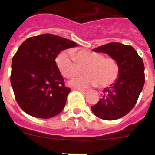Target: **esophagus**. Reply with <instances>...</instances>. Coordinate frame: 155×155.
<instances>
[{
	"label": "esophagus",
	"instance_id": "obj_1",
	"mask_svg": "<svg viewBox=\"0 0 155 155\" xmlns=\"http://www.w3.org/2000/svg\"><path fill=\"white\" fill-rule=\"evenodd\" d=\"M77 91H80V92H81L82 94H86V93L87 92V90L86 89H76Z\"/></svg>",
	"mask_w": 155,
	"mask_h": 155
}]
</instances>
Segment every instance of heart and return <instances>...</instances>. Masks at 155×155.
<instances>
[{
	"mask_svg": "<svg viewBox=\"0 0 155 155\" xmlns=\"http://www.w3.org/2000/svg\"><path fill=\"white\" fill-rule=\"evenodd\" d=\"M56 64L65 78H73L82 73L85 74L72 79L69 84L75 87L97 85L100 88L109 87L116 81L119 75L118 63L102 53L81 50L74 56L71 50H64L56 58Z\"/></svg>",
	"mask_w": 155,
	"mask_h": 155,
	"instance_id": "heart-1",
	"label": "heart"
}]
</instances>
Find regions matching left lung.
<instances>
[{
  "mask_svg": "<svg viewBox=\"0 0 155 155\" xmlns=\"http://www.w3.org/2000/svg\"><path fill=\"white\" fill-rule=\"evenodd\" d=\"M106 53L118 63V78L110 87H105L102 98L91 106L97 117L115 120L126 116L137 103L144 84V65L141 57L131 46L110 42L93 50Z\"/></svg>",
  "mask_w": 155,
  "mask_h": 155,
  "instance_id": "left-lung-1",
  "label": "left lung"
}]
</instances>
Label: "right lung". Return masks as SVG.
Segmentation results:
<instances>
[{"label": "right lung", "mask_w": 155, "mask_h": 155, "mask_svg": "<svg viewBox=\"0 0 155 155\" xmlns=\"http://www.w3.org/2000/svg\"><path fill=\"white\" fill-rule=\"evenodd\" d=\"M77 43L53 34L30 37L12 59L11 84L18 104L36 118L57 116L65 106L71 88L66 87L55 59Z\"/></svg>", "instance_id": "obj_1"}]
</instances>
